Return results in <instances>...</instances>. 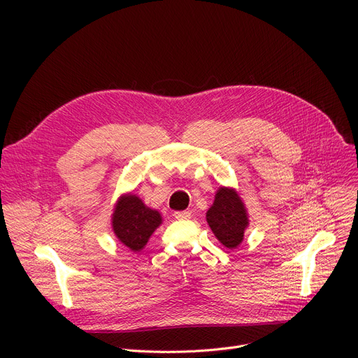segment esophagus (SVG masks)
<instances>
[{"mask_svg":"<svg viewBox=\"0 0 358 358\" xmlns=\"http://www.w3.org/2000/svg\"><path fill=\"white\" fill-rule=\"evenodd\" d=\"M174 217H176L177 220H187V219H190V217H192V213H190L189 210L176 212V213H174Z\"/></svg>","mask_w":358,"mask_h":358,"instance_id":"34e87169","label":"esophagus"}]
</instances>
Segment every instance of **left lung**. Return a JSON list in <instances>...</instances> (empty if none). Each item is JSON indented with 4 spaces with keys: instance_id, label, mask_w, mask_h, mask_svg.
Wrapping results in <instances>:
<instances>
[{
    "instance_id": "8db88e82",
    "label": "left lung",
    "mask_w": 358,
    "mask_h": 358,
    "mask_svg": "<svg viewBox=\"0 0 358 358\" xmlns=\"http://www.w3.org/2000/svg\"><path fill=\"white\" fill-rule=\"evenodd\" d=\"M206 220L217 241L228 250L238 248L250 224L245 203L232 187L220 185Z\"/></svg>"
}]
</instances>
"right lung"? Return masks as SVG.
<instances>
[{"label": "right lung", "mask_w": 358, "mask_h": 358, "mask_svg": "<svg viewBox=\"0 0 358 358\" xmlns=\"http://www.w3.org/2000/svg\"><path fill=\"white\" fill-rule=\"evenodd\" d=\"M162 223L158 210L150 209L138 194H122L111 213V229L126 248L139 252Z\"/></svg>", "instance_id": "obj_1"}]
</instances>
